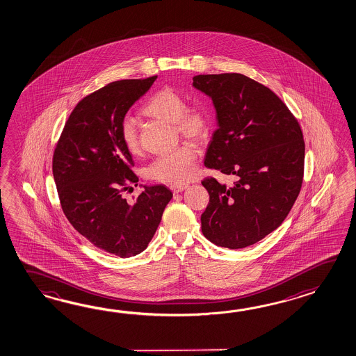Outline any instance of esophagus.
Wrapping results in <instances>:
<instances>
[{"mask_svg": "<svg viewBox=\"0 0 356 356\" xmlns=\"http://www.w3.org/2000/svg\"><path fill=\"white\" fill-rule=\"evenodd\" d=\"M189 188V185L188 184H182V185H171L170 186V189L172 190V193L174 194H177V193H181L185 189H188Z\"/></svg>", "mask_w": 356, "mask_h": 356, "instance_id": "34e87169", "label": "esophagus"}]
</instances>
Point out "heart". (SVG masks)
<instances>
[{"mask_svg": "<svg viewBox=\"0 0 356 356\" xmlns=\"http://www.w3.org/2000/svg\"><path fill=\"white\" fill-rule=\"evenodd\" d=\"M145 115L174 123L175 131L182 138L202 142L209 137L211 116L209 110L200 105L186 106V99L174 88H163L149 97L143 108ZM120 138L133 156L142 152L138 129L131 118H125L120 125ZM196 151L194 145L184 142L171 152L161 154L145 168V177L163 184L189 181L195 174Z\"/></svg>", "mask_w": 356, "mask_h": 356, "instance_id": "b5f03b06", "label": "heart"}]
</instances>
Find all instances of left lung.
I'll return each mask as SVG.
<instances>
[{
	"label": "left lung",
	"instance_id": "obj_1",
	"mask_svg": "<svg viewBox=\"0 0 356 356\" xmlns=\"http://www.w3.org/2000/svg\"><path fill=\"white\" fill-rule=\"evenodd\" d=\"M193 85L217 110L204 165L236 177L208 176L202 232L217 246H251L289 214L303 184L305 139L297 118L270 88L241 73L197 74Z\"/></svg>",
	"mask_w": 356,
	"mask_h": 356
}]
</instances>
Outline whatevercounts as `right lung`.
Returning <instances> with one entry per match:
<instances>
[{"label":"right lung","instance_id":"add662e5","mask_svg":"<svg viewBox=\"0 0 356 356\" xmlns=\"http://www.w3.org/2000/svg\"><path fill=\"white\" fill-rule=\"evenodd\" d=\"M157 76L108 83L72 110L53 153V176L62 211L94 246L119 257L145 251L172 197L165 185L145 186L127 202L138 177L120 138L131 105Z\"/></svg>","mask_w":356,"mask_h":356}]
</instances>
